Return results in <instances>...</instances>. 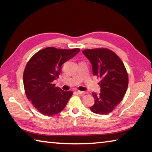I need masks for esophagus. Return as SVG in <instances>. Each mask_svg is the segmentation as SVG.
Returning <instances> with one entry per match:
<instances>
[{"label": "esophagus", "instance_id": "esophagus-1", "mask_svg": "<svg viewBox=\"0 0 152 152\" xmlns=\"http://www.w3.org/2000/svg\"><path fill=\"white\" fill-rule=\"evenodd\" d=\"M77 92H78V94H80V95H84L87 93V92L85 91H77Z\"/></svg>", "mask_w": 152, "mask_h": 152}]
</instances>
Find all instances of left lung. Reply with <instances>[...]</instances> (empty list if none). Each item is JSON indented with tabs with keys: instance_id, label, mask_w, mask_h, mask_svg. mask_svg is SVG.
Returning a JSON list of instances; mask_svg holds the SVG:
<instances>
[{
	"instance_id": "8db88e82",
	"label": "left lung",
	"mask_w": 152,
	"mask_h": 152,
	"mask_svg": "<svg viewBox=\"0 0 152 152\" xmlns=\"http://www.w3.org/2000/svg\"><path fill=\"white\" fill-rule=\"evenodd\" d=\"M82 53L91 61L93 75L101 79V93H92L94 104L90 109L96 114L107 115L124 97L129 82L127 70L119 56L109 49H87Z\"/></svg>"
}]
</instances>
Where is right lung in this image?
<instances>
[{"label": "right lung", "instance_id": "obj_1", "mask_svg": "<svg viewBox=\"0 0 152 152\" xmlns=\"http://www.w3.org/2000/svg\"><path fill=\"white\" fill-rule=\"evenodd\" d=\"M80 51V49L62 50L49 47L33 55L25 66L23 84L28 100L44 115L51 116L61 112L72 95L55 86L61 66Z\"/></svg>", "mask_w": 152, "mask_h": 152}]
</instances>
